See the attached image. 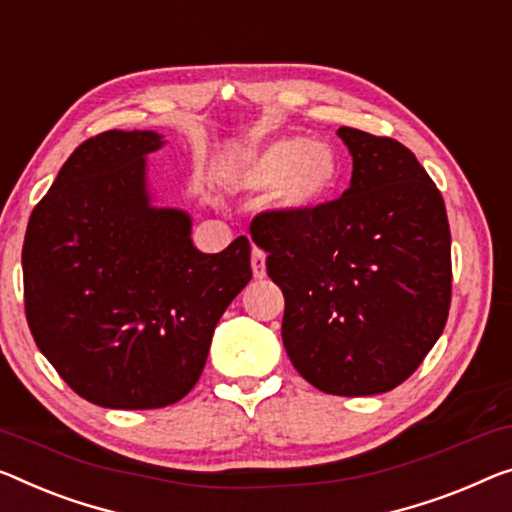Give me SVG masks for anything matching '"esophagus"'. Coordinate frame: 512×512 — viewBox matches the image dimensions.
Masks as SVG:
<instances>
[{"instance_id": "1", "label": "esophagus", "mask_w": 512, "mask_h": 512, "mask_svg": "<svg viewBox=\"0 0 512 512\" xmlns=\"http://www.w3.org/2000/svg\"><path fill=\"white\" fill-rule=\"evenodd\" d=\"M250 266H253V276L262 280L266 276V255L259 248H253V257H250Z\"/></svg>"}]
</instances>
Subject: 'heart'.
<instances>
[{
    "label": "heart",
    "mask_w": 512,
    "mask_h": 512,
    "mask_svg": "<svg viewBox=\"0 0 512 512\" xmlns=\"http://www.w3.org/2000/svg\"><path fill=\"white\" fill-rule=\"evenodd\" d=\"M340 181V160L331 144L305 135L278 137L248 160L239 183L248 190H269L273 207L305 216L331 200Z\"/></svg>",
    "instance_id": "heart-1"
}]
</instances>
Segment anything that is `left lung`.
<instances>
[{
	"label": "left lung",
	"instance_id": "left-lung-1",
	"mask_svg": "<svg viewBox=\"0 0 512 512\" xmlns=\"http://www.w3.org/2000/svg\"><path fill=\"white\" fill-rule=\"evenodd\" d=\"M352 181L305 216L259 213L250 234L285 296L282 345L299 375L331 395L400 386L444 331L451 230L444 197L391 137L338 128Z\"/></svg>",
	"mask_w": 512,
	"mask_h": 512
}]
</instances>
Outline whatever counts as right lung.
Listing matches in <instances>:
<instances>
[{
    "label": "right lung",
    "mask_w": 512,
    "mask_h": 512,
    "mask_svg": "<svg viewBox=\"0 0 512 512\" xmlns=\"http://www.w3.org/2000/svg\"><path fill=\"white\" fill-rule=\"evenodd\" d=\"M163 144L154 131L89 137L27 225L29 331L98 407L160 409L190 393L218 319L253 278L246 236L200 253L188 213L151 204L147 154Z\"/></svg>",
    "instance_id": "right-lung-1"
}]
</instances>
